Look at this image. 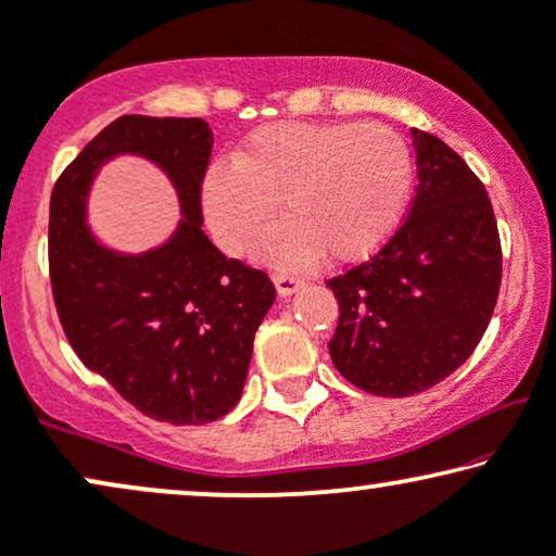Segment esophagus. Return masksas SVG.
<instances>
[{
  "mask_svg": "<svg viewBox=\"0 0 556 556\" xmlns=\"http://www.w3.org/2000/svg\"><path fill=\"white\" fill-rule=\"evenodd\" d=\"M274 285H277V292L282 294V298H290V294H294L302 287V279L292 277V274H277V277H274Z\"/></svg>",
  "mask_w": 556,
  "mask_h": 556,
  "instance_id": "esophagus-1",
  "label": "esophagus"
}]
</instances>
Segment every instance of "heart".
<instances>
[{
    "mask_svg": "<svg viewBox=\"0 0 556 556\" xmlns=\"http://www.w3.org/2000/svg\"><path fill=\"white\" fill-rule=\"evenodd\" d=\"M413 185L407 140L388 125H266L202 179V210L217 245L249 254L271 226L277 202L285 223L266 243L277 266L359 262L395 233Z\"/></svg>",
    "mask_w": 556,
    "mask_h": 556,
    "instance_id": "heart-1",
    "label": "heart"
}]
</instances>
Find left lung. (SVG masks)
<instances>
[{
  "instance_id": "8db88e82",
  "label": "left lung",
  "mask_w": 556,
  "mask_h": 556,
  "mask_svg": "<svg viewBox=\"0 0 556 556\" xmlns=\"http://www.w3.org/2000/svg\"><path fill=\"white\" fill-rule=\"evenodd\" d=\"M410 213L367 262L328 279L333 367L371 395H418L469 359L493 318L503 251L490 197L441 138L413 128Z\"/></svg>"
}]
</instances>
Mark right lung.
<instances>
[{"instance_id":"right-lung-1","label":"right lung","mask_w":556,"mask_h":556,"mask_svg":"<svg viewBox=\"0 0 556 556\" xmlns=\"http://www.w3.org/2000/svg\"><path fill=\"white\" fill-rule=\"evenodd\" d=\"M213 130L200 117L123 115L63 168L51 194L48 266L53 302L84 367L143 416L213 424L241 400L256 328L277 290L262 269L223 256L202 230V179ZM136 152L167 172L182 220L159 250L128 257L86 228L96 168Z\"/></svg>"}]
</instances>
